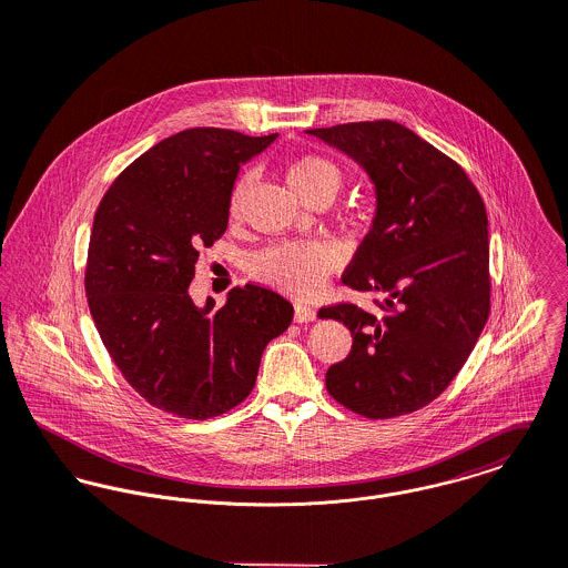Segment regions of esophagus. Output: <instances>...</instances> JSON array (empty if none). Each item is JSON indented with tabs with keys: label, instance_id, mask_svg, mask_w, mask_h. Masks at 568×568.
Instances as JSON below:
<instances>
[{
	"label": "esophagus",
	"instance_id": "esophagus-1",
	"mask_svg": "<svg viewBox=\"0 0 568 568\" xmlns=\"http://www.w3.org/2000/svg\"><path fill=\"white\" fill-rule=\"evenodd\" d=\"M294 320H296V322H314V307L303 305V303H296V305H294Z\"/></svg>",
	"mask_w": 568,
	"mask_h": 568
}]
</instances>
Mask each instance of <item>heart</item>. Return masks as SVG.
<instances>
[{
    "label": "heart",
    "instance_id": "heart-1",
    "mask_svg": "<svg viewBox=\"0 0 568 568\" xmlns=\"http://www.w3.org/2000/svg\"><path fill=\"white\" fill-rule=\"evenodd\" d=\"M287 183L305 202L326 200L331 202L344 185V170L322 156L303 154L287 168ZM248 187V179H240L231 195V215L237 217L242 200ZM344 263V251L331 242H283L272 244L248 258V272L256 281L292 294V296H314L331 272Z\"/></svg>",
    "mask_w": 568,
    "mask_h": 568
}]
</instances>
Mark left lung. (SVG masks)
<instances>
[{"label": "left lung", "mask_w": 568, "mask_h": 568, "mask_svg": "<svg viewBox=\"0 0 568 568\" xmlns=\"http://www.w3.org/2000/svg\"><path fill=\"white\" fill-rule=\"evenodd\" d=\"M359 161L377 187V217L342 281L377 292L381 314L353 303L320 317L348 326L353 348L326 373L346 409L385 420L450 385L490 315L488 213L464 168L389 120L307 130Z\"/></svg>", "instance_id": "obj_1"}]
</instances>
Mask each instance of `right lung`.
<instances>
[{
	"label": "right lung",
	"mask_w": 568,
	"mask_h": 568,
	"mask_svg": "<svg viewBox=\"0 0 568 568\" xmlns=\"http://www.w3.org/2000/svg\"><path fill=\"white\" fill-rule=\"evenodd\" d=\"M274 139L206 126L172 134L132 161L95 211L89 310L122 377L168 414L206 420L237 407L263 348L294 317L281 294L253 283L220 310L190 296L202 248L229 226L240 165Z\"/></svg>",
	"instance_id": "obj_1"
}]
</instances>
